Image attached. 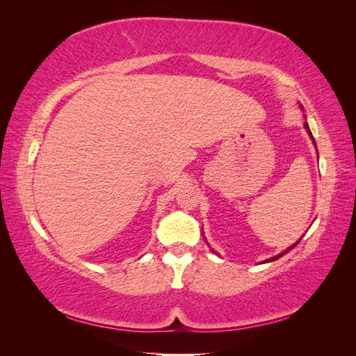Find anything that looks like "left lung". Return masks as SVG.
Instances as JSON below:
<instances>
[{"label": "left lung", "instance_id": "1", "mask_svg": "<svg viewBox=\"0 0 356 356\" xmlns=\"http://www.w3.org/2000/svg\"><path fill=\"white\" fill-rule=\"evenodd\" d=\"M300 108H302V109H303V106H302V105H300ZM305 129L307 131V134H309V137H311V140H312V143H314V146H315V147H317V145H315V140H314V137H312V132H311V129H309V124H307V122H305ZM317 154H318V152H317ZM204 239H205V238H204ZM300 241H302V239H298V241H297L296 243H292V245H291V247H288V248H286L285 251H282V252H280V254H277V256H274V257H270V259H266V260H265V264H268V262H274V260H277V259H279V257H282L283 254H286V252H289V251H291L292 248H294V247H296V245H297V243H298ZM210 250L213 251V248H210ZM213 252H215V251H213Z\"/></svg>", "mask_w": 356, "mask_h": 356}]
</instances>
